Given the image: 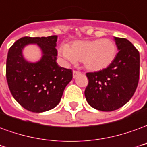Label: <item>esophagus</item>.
<instances>
[{
  "label": "esophagus",
  "mask_w": 147,
  "mask_h": 147,
  "mask_svg": "<svg viewBox=\"0 0 147 147\" xmlns=\"http://www.w3.org/2000/svg\"><path fill=\"white\" fill-rule=\"evenodd\" d=\"M82 74V73H81V72H80V71H77V70H74V71H73V77H74V78H76V77H77V76L79 75V74Z\"/></svg>",
  "instance_id": "obj_1"
}]
</instances>
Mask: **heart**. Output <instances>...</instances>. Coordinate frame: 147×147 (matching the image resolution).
Segmentation results:
<instances>
[{"instance_id": "1", "label": "heart", "mask_w": 147, "mask_h": 147, "mask_svg": "<svg viewBox=\"0 0 147 147\" xmlns=\"http://www.w3.org/2000/svg\"><path fill=\"white\" fill-rule=\"evenodd\" d=\"M116 53V45L110 38L79 40L59 48V55L65 62L82 61L86 69L93 72L108 68L115 60Z\"/></svg>"}]
</instances>
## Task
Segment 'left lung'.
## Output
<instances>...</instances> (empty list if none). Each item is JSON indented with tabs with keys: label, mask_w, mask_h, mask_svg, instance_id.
Segmentation results:
<instances>
[{
	"label": "left lung",
	"mask_w": 147,
	"mask_h": 147,
	"mask_svg": "<svg viewBox=\"0 0 147 147\" xmlns=\"http://www.w3.org/2000/svg\"><path fill=\"white\" fill-rule=\"evenodd\" d=\"M119 52L108 68L87 73L85 96L94 109L112 112L127 104L134 95L139 79V52L124 38H114Z\"/></svg>",
	"instance_id": "8db88e82"
}]
</instances>
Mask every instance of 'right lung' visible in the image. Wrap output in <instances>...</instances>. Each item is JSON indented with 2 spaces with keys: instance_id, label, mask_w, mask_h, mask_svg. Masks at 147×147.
Instances as JSON below:
<instances>
[{
  "instance_id": "1",
  "label": "right lung",
  "mask_w": 147,
  "mask_h": 147,
  "mask_svg": "<svg viewBox=\"0 0 147 147\" xmlns=\"http://www.w3.org/2000/svg\"><path fill=\"white\" fill-rule=\"evenodd\" d=\"M57 35L23 37L9 48L6 61V78L9 90L23 108L32 112L54 109L61 100L63 91L73 78L71 69L56 62ZM28 44H37L43 56L37 63L26 61L22 50Z\"/></svg>"
}]
</instances>
